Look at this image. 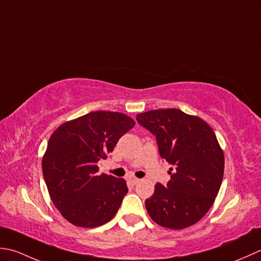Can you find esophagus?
Masks as SVG:
<instances>
[{"label": "esophagus", "mask_w": 261, "mask_h": 261, "mask_svg": "<svg viewBox=\"0 0 261 261\" xmlns=\"http://www.w3.org/2000/svg\"><path fill=\"white\" fill-rule=\"evenodd\" d=\"M140 180H141V179H138V178H136V177H129L128 181H129L132 185H136V184L140 182Z\"/></svg>", "instance_id": "obj_1"}]
</instances>
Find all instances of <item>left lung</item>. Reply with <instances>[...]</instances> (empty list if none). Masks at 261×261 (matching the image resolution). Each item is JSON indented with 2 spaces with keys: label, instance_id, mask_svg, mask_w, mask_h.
Wrapping results in <instances>:
<instances>
[{
  "label": "left lung",
  "instance_id": "1",
  "mask_svg": "<svg viewBox=\"0 0 261 261\" xmlns=\"http://www.w3.org/2000/svg\"><path fill=\"white\" fill-rule=\"evenodd\" d=\"M138 124L155 135L159 152L170 166L171 179L156 184L145 207L163 227L181 230L200 221L221 188L224 153L212 127L180 109H156L137 114Z\"/></svg>",
  "mask_w": 261,
  "mask_h": 261
}]
</instances>
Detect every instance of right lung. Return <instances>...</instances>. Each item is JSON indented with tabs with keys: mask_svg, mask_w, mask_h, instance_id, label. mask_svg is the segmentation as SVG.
<instances>
[{
	"mask_svg": "<svg viewBox=\"0 0 261 261\" xmlns=\"http://www.w3.org/2000/svg\"><path fill=\"white\" fill-rule=\"evenodd\" d=\"M135 126L117 111H92L57 127L42 156L50 199L62 216L80 227H97L116 215L127 194L125 179L99 174L97 162Z\"/></svg>",
	"mask_w": 261,
	"mask_h": 261,
	"instance_id": "obj_1",
	"label": "right lung"
}]
</instances>
